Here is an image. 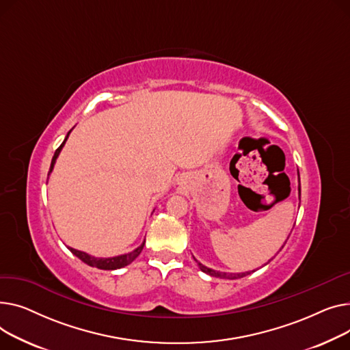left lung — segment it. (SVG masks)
Listing matches in <instances>:
<instances>
[{
    "label": "left lung",
    "mask_w": 350,
    "mask_h": 350,
    "mask_svg": "<svg viewBox=\"0 0 350 350\" xmlns=\"http://www.w3.org/2000/svg\"><path fill=\"white\" fill-rule=\"evenodd\" d=\"M298 178H299V172H298ZM298 192H299V196H301V183H299V187H298ZM301 199V198H299ZM284 247V245H282ZM281 247V249H282ZM280 249V250H281ZM196 262H198V265H199V269L203 271V273H206V274H209V275H213V277H217V278H229V280H236V278H241V277H245L247 274H250V271H247V273H239V274H229V273H220V271H215V270H212V269H208V267H204L203 264H200L198 260H195Z\"/></svg>",
    "instance_id": "obj_1"
}]
</instances>
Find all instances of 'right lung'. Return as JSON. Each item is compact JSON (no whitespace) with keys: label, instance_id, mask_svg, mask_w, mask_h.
<instances>
[{"label":"right lung","instance_id":"right-lung-1","mask_svg":"<svg viewBox=\"0 0 350 350\" xmlns=\"http://www.w3.org/2000/svg\"><path fill=\"white\" fill-rule=\"evenodd\" d=\"M70 131H72V130H70ZM70 131L68 133V135H66L65 141L60 144V147L55 151V155H53L52 162H51L49 174L52 172V170H53V167H55L56 158L59 157V154H60L62 148H64V146H65V142H66V139H68V137H69ZM49 174H48V175H49ZM144 244H146V240H144V241L141 243L139 247H137V249H135V250H133L131 253L121 254V256H116V257H109V258L94 257V256H90V254H88V253H85V252H79V250L72 249V247H69V250H70V252H72L77 258H80L81 261L86 262V264H88V265H90V267H96V269H100V270H116V269H121V267H126V265L131 264V262H133V261L139 256V253L142 252V249H144Z\"/></svg>","mask_w":350,"mask_h":350}]
</instances>
